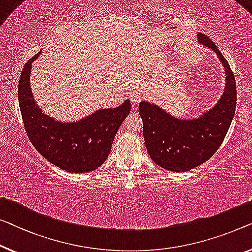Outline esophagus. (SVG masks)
Returning a JSON list of instances; mask_svg holds the SVG:
<instances>
[{
    "instance_id": "34e87169",
    "label": "esophagus",
    "mask_w": 252,
    "mask_h": 252,
    "mask_svg": "<svg viewBox=\"0 0 252 252\" xmlns=\"http://www.w3.org/2000/svg\"><path fill=\"white\" fill-rule=\"evenodd\" d=\"M142 97H144V95H142V93L140 92V90H132V92L130 93V99H131V102H132L133 106L138 105V103L142 99Z\"/></svg>"
}]
</instances>
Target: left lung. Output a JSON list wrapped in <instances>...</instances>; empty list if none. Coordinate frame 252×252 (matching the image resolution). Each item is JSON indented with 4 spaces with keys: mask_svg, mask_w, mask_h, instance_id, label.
<instances>
[{
    "mask_svg": "<svg viewBox=\"0 0 252 252\" xmlns=\"http://www.w3.org/2000/svg\"><path fill=\"white\" fill-rule=\"evenodd\" d=\"M198 43L215 52L225 72V88L217 103L192 119L176 118L158 105L142 100L139 113L146 148L154 162L167 171L187 172L208 160L222 145L236 105L235 78L215 44L198 32Z\"/></svg>",
    "mask_w": 252,
    "mask_h": 252,
    "instance_id": "8db88e82",
    "label": "left lung"
}]
</instances>
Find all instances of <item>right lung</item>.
Returning a JSON list of instances; mask_svg holds the SVG:
<instances>
[{
  "label": "right lung",
  "instance_id": "right-lung-1",
  "mask_svg": "<svg viewBox=\"0 0 252 252\" xmlns=\"http://www.w3.org/2000/svg\"><path fill=\"white\" fill-rule=\"evenodd\" d=\"M42 51L26 63L19 80V105L26 132L33 147L55 166L71 173L92 172L110 155L115 134L130 113V100L114 108H100L73 122L47 115L37 104L30 86L32 63Z\"/></svg>",
  "mask_w": 252,
  "mask_h": 252
}]
</instances>
